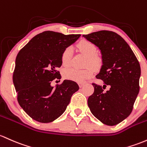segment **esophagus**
<instances>
[{"label": "esophagus", "mask_w": 147, "mask_h": 147, "mask_svg": "<svg viewBox=\"0 0 147 147\" xmlns=\"http://www.w3.org/2000/svg\"><path fill=\"white\" fill-rule=\"evenodd\" d=\"M84 84H85L84 82H80V83H79V86H80V87L84 86Z\"/></svg>", "instance_id": "obj_1"}]
</instances>
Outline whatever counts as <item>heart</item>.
<instances>
[{
	"instance_id": "obj_1",
	"label": "heart",
	"mask_w": 147,
	"mask_h": 147,
	"mask_svg": "<svg viewBox=\"0 0 147 147\" xmlns=\"http://www.w3.org/2000/svg\"><path fill=\"white\" fill-rule=\"evenodd\" d=\"M79 51L86 56V65H92L97 67L100 63V59L96 54L97 51L96 46L91 42L86 40H82L77 44ZM72 56V49L71 47H67L61 54V63L63 66H68L71 63ZM94 73V70L91 67H87L83 70L69 67L63 70V75L67 80H72L77 82H84L90 78Z\"/></svg>"
}]
</instances>
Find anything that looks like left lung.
<instances>
[{"label":"left lung","instance_id":"obj_1","mask_svg":"<svg viewBox=\"0 0 147 147\" xmlns=\"http://www.w3.org/2000/svg\"><path fill=\"white\" fill-rule=\"evenodd\" d=\"M84 38L101 50L102 65L96 78L104 85L92 83L94 92L88 105L95 117L108 125H117L132 112L140 91V63L128 43L115 32L100 30ZM109 86L110 89L104 91Z\"/></svg>","mask_w":147,"mask_h":147}]
</instances>
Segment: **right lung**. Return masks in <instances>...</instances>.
<instances>
[{
	"instance_id": "1",
	"label": "right lung",
	"mask_w": 147,
	"mask_h": 147,
	"mask_svg": "<svg viewBox=\"0 0 147 147\" xmlns=\"http://www.w3.org/2000/svg\"><path fill=\"white\" fill-rule=\"evenodd\" d=\"M44 31L33 37L16 58L13 83L19 105L30 117L40 123L53 121L65 111L72 94L79 90L72 80H60L61 54L80 37Z\"/></svg>"
}]
</instances>
